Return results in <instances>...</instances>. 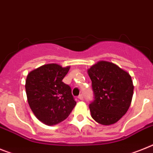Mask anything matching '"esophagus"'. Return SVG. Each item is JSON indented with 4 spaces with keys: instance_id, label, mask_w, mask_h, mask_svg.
Returning <instances> with one entry per match:
<instances>
[{
    "instance_id": "esophagus-1",
    "label": "esophagus",
    "mask_w": 153,
    "mask_h": 153,
    "mask_svg": "<svg viewBox=\"0 0 153 153\" xmlns=\"http://www.w3.org/2000/svg\"><path fill=\"white\" fill-rule=\"evenodd\" d=\"M78 99H79V100H83V95H82V94L79 95V96H78Z\"/></svg>"
}]
</instances>
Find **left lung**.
Segmentation results:
<instances>
[{
  "mask_svg": "<svg viewBox=\"0 0 153 153\" xmlns=\"http://www.w3.org/2000/svg\"><path fill=\"white\" fill-rule=\"evenodd\" d=\"M94 100L90 104L91 117L103 125L116 123L126 114L133 96L131 76L113 62L99 61L87 70Z\"/></svg>",
  "mask_w": 153,
  "mask_h": 153,
  "instance_id": "obj_1",
  "label": "left lung"
}]
</instances>
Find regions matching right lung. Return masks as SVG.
Here are the masks:
<instances>
[{"instance_id": "1", "label": "right lung", "mask_w": 153, "mask_h": 153, "mask_svg": "<svg viewBox=\"0 0 153 153\" xmlns=\"http://www.w3.org/2000/svg\"><path fill=\"white\" fill-rule=\"evenodd\" d=\"M70 66L45 64L28 74L25 91L30 108L46 125L60 123L70 115L76 102L71 88L62 82Z\"/></svg>"}]
</instances>
